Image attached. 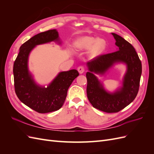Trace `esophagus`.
Returning <instances> with one entry per match:
<instances>
[{
	"label": "esophagus",
	"instance_id": "esophagus-1",
	"mask_svg": "<svg viewBox=\"0 0 154 154\" xmlns=\"http://www.w3.org/2000/svg\"><path fill=\"white\" fill-rule=\"evenodd\" d=\"M78 72H79V73L80 74H82V73H83L84 72V71H85V67H84V66H80V67H78Z\"/></svg>",
	"mask_w": 154,
	"mask_h": 154
}]
</instances>
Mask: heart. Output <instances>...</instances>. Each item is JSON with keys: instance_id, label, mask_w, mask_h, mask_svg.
Segmentation results:
<instances>
[{"instance_id": "heart-1", "label": "heart", "mask_w": 154, "mask_h": 154, "mask_svg": "<svg viewBox=\"0 0 154 154\" xmlns=\"http://www.w3.org/2000/svg\"><path fill=\"white\" fill-rule=\"evenodd\" d=\"M75 47L80 49H87L92 48L91 53L97 55L103 52L106 48V42L102 38L97 39L92 36H83L78 38L75 42Z\"/></svg>"}]
</instances>
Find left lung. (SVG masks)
Masks as SVG:
<instances>
[{"label":"left lung","mask_w":154,"mask_h":154,"mask_svg":"<svg viewBox=\"0 0 154 154\" xmlns=\"http://www.w3.org/2000/svg\"><path fill=\"white\" fill-rule=\"evenodd\" d=\"M118 50L97 56L87 62L89 72L86 74L87 97L93 107L107 113L122 110L134 100L137 94L142 72V65L133 46L119 35L112 33ZM127 64L128 72L123 87L112 94L107 93L92 72L103 73L115 63Z\"/></svg>","instance_id":"left-lung-1"}]
</instances>
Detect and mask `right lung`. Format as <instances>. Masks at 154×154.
I'll return each instance as SVG.
<instances>
[{
	"mask_svg": "<svg viewBox=\"0 0 154 154\" xmlns=\"http://www.w3.org/2000/svg\"><path fill=\"white\" fill-rule=\"evenodd\" d=\"M58 40L56 29L37 34L26 41L13 65L14 86L16 94L23 103L38 113H48L59 110L66 100L68 88L78 75L77 70L61 72L47 87H41L35 83L27 68L31 51L36 45Z\"/></svg>",
	"mask_w": 154,
	"mask_h": 154,
	"instance_id": "obj_1",
	"label": "right lung"
}]
</instances>
